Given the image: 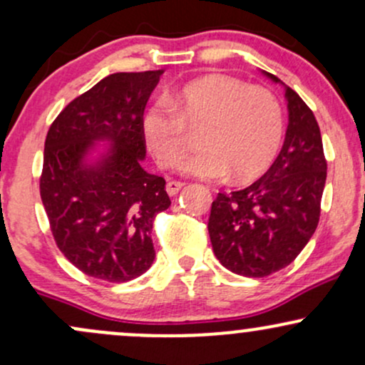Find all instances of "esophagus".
<instances>
[{"label": "esophagus", "instance_id": "obj_1", "mask_svg": "<svg viewBox=\"0 0 365 365\" xmlns=\"http://www.w3.org/2000/svg\"><path fill=\"white\" fill-rule=\"evenodd\" d=\"M182 187H183L182 182H177V180H170V182L166 183V192H168L170 195H175V194H178L180 188H182Z\"/></svg>", "mask_w": 365, "mask_h": 365}]
</instances>
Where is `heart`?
Wrapping results in <instances>:
<instances>
[{"mask_svg": "<svg viewBox=\"0 0 365 365\" xmlns=\"http://www.w3.org/2000/svg\"><path fill=\"white\" fill-rule=\"evenodd\" d=\"M199 128L200 150L182 163L183 173L250 182L269 168L282 145V104L266 87L212 73L185 83L142 115V135L163 168L177 165L188 132Z\"/></svg>", "mask_w": 365, "mask_h": 365, "instance_id": "heart-1", "label": "heart"}]
</instances>
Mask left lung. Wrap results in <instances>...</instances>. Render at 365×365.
I'll return each mask as SVG.
<instances>
[{"label":"left lung","instance_id":"left-lung-1","mask_svg":"<svg viewBox=\"0 0 365 365\" xmlns=\"http://www.w3.org/2000/svg\"><path fill=\"white\" fill-rule=\"evenodd\" d=\"M284 96L288 128L278 158L252 185L220 192L207 223L217 261L249 278H264L295 261L321 216L328 165L319 125L295 91L284 86Z\"/></svg>","mask_w":365,"mask_h":365}]
</instances>
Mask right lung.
<instances>
[{"mask_svg":"<svg viewBox=\"0 0 365 365\" xmlns=\"http://www.w3.org/2000/svg\"><path fill=\"white\" fill-rule=\"evenodd\" d=\"M163 70L108 75L65 106L44 142L41 199L58 249L83 274L125 283L154 261L150 232L170 207L163 177L142 168V115ZM112 149L94 165L91 144Z\"/></svg>","mask_w":365,"mask_h":365,"instance_id":"1","label":"right lung"}]
</instances>
